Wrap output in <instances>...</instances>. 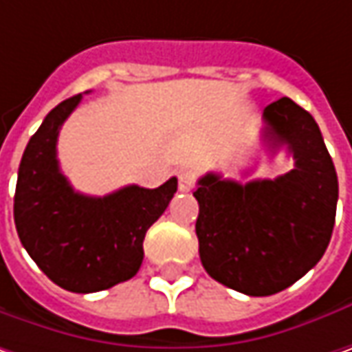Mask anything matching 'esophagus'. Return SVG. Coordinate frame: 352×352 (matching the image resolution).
<instances>
[{
	"instance_id": "esophagus-1",
	"label": "esophagus",
	"mask_w": 352,
	"mask_h": 352,
	"mask_svg": "<svg viewBox=\"0 0 352 352\" xmlns=\"http://www.w3.org/2000/svg\"><path fill=\"white\" fill-rule=\"evenodd\" d=\"M177 177H179V191L189 192L192 187H195V177H192L191 171H187V169H181Z\"/></svg>"
}]
</instances>
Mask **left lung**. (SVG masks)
I'll list each match as a JSON object with an SVG mask.
<instances>
[{
  "label": "left lung",
  "mask_w": 352,
  "mask_h": 352,
  "mask_svg": "<svg viewBox=\"0 0 352 352\" xmlns=\"http://www.w3.org/2000/svg\"><path fill=\"white\" fill-rule=\"evenodd\" d=\"M262 138L285 147L294 169L276 179L238 183L206 173L192 192L206 274L240 294L274 296L321 260L335 226L339 183L314 116L294 100L264 108Z\"/></svg>",
  "instance_id": "1"
}]
</instances>
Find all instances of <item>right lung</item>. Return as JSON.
<instances>
[{"mask_svg":"<svg viewBox=\"0 0 352 352\" xmlns=\"http://www.w3.org/2000/svg\"><path fill=\"white\" fill-rule=\"evenodd\" d=\"M82 94L60 102L25 147L13 203L19 240L45 276L74 294L126 282L144 260L147 228L177 191L171 177L157 189L128 185L106 197L76 192L56 160L60 126Z\"/></svg>","mask_w":352,"mask_h":352,"instance_id":"right-lung-1","label":"right lung"}]
</instances>
